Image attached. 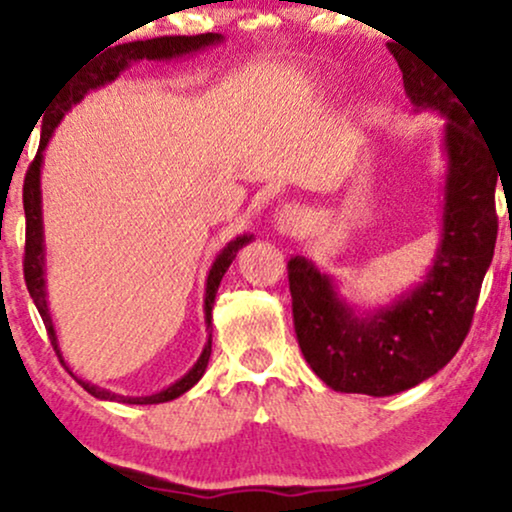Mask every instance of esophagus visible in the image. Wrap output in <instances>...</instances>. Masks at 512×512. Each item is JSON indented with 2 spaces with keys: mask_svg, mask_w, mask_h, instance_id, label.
I'll return each instance as SVG.
<instances>
[{
  "mask_svg": "<svg viewBox=\"0 0 512 512\" xmlns=\"http://www.w3.org/2000/svg\"><path fill=\"white\" fill-rule=\"evenodd\" d=\"M302 226H304V215L300 208H295V205H286V208L276 212L274 231L278 236L295 238L302 231Z\"/></svg>",
  "mask_w": 512,
  "mask_h": 512,
  "instance_id": "obj_1",
  "label": "esophagus"
}]
</instances>
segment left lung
Returning <instances> with one entry per match:
<instances>
[{"instance_id":"1","label":"left lung","mask_w":512,"mask_h":512,"mask_svg":"<svg viewBox=\"0 0 512 512\" xmlns=\"http://www.w3.org/2000/svg\"><path fill=\"white\" fill-rule=\"evenodd\" d=\"M413 111L444 118L439 243L423 281L383 307L361 309L338 281L297 255L288 262L293 319L312 371L335 392L390 397L449 364L463 345L496 245L501 172L461 96L411 51L390 47ZM503 184V179H501Z\"/></svg>"}]
</instances>
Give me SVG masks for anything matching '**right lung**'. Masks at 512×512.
<instances>
[{"label":"right lung","mask_w":512,"mask_h":512,"mask_svg":"<svg viewBox=\"0 0 512 512\" xmlns=\"http://www.w3.org/2000/svg\"><path fill=\"white\" fill-rule=\"evenodd\" d=\"M224 44V37L219 32H205V35L196 37H155V40L146 42H125L118 44V47L108 49L106 54L94 58L92 63H84L80 73H75L70 80L63 84L61 89L51 99V108L44 115L42 120V139L40 148H37L35 160H32L28 174H25L23 184V210H25V260H23V274L25 283H28L30 297L35 302L37 312H40L44 326H47L51 345H54L58 359L61 364L68 368V373L80 383L84 390H87L92 397L101 401H118V404H165V401H172L181 397L184 392H189L193 385L203 378L205 368H208L210 354H212V307H215V297L219 290V283H222V276L226 269L231 267V262L236 260V252L252 241V234H241L236 236L234 241H229L222 250L217 252L215 262L208 271V278H205V300H203V312H205V326H208V342H205L203 352L196 364H193L189 371L181 375L179 380H174L172 385H167L165 390L148 394V397H125V394L111 392L106 387H99L89 380L77 378V375L70 371L68 361L63 359L61 347H58V335L54 328V321H51L49 314V293H47V245H44V219H42V165H44V148L49 146L51 137H54V129L58 122L66 118L68 111H73L84 96L94 89L106 87V84L115 82L120 73L132 66V63L139 61H172V58L181 56H196L200 51L219 47Z\"/></svg>","instance_id":"obj_1"}]
</instances>
